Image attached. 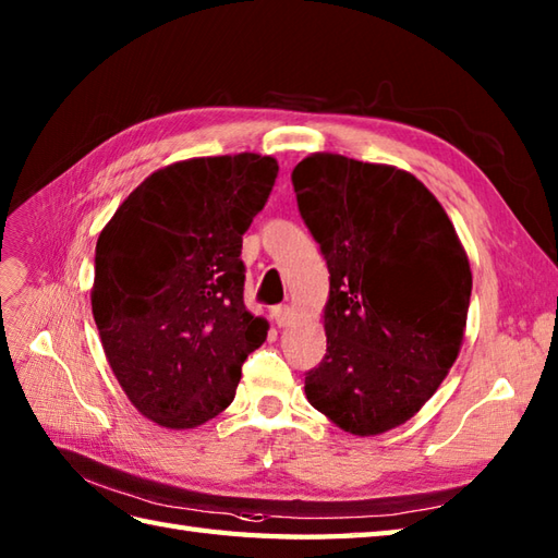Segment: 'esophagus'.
<instances>
[{
    "mask_svg": "<svg viewBox=\"0 0 558 558\" xmlns=\"http://www.w3.org/2000/svg\"><path fill=\"white\" fill-rule=\"evenodd\" d=\"M270 316H272V322H276L280 328H282V326H288V324L292 322V306H288V304H278V306H272Z\"/></svg>",
    "mask_w": 558,
    "mask_h": 558,
    "instance_id": "obj_1",
    "label": "esophagus"
}]
</instances>
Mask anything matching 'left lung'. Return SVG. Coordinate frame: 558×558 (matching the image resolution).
I'll list each match as a JSON object with an SVG mask.
<instances>
[{"label": "left lung", "mask_w": 558, "mask_h": 558, "mask_svg": "<svg viewBox=\"0 0 558 558\" xmlns=\"http://www.w3.org/2000/svg\"><path fill=\"white\" fill-rule=\"evenodd\" d=\"M300 216L330 272L326 354L304 376L340 429L408 422L453 366L472 272L453 222L417 177L316 153L292 170Z\"/></svg>", "instance_id": "8db88e82"}]
</instances>
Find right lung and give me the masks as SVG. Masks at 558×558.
<instances>
[{
  "instance_id": "1",
  "label": "right lung",
  "mask_w": 558,
  "mask_h": 558,
  "mask_svg": "<svg viewBox=\"0 0 558 558\" xmlns=\"http://www.w3.org/2000/svg\"><path fill=\"white\" fill-rule=\"evenodd\" d=\"M278 162L256 153L174 162L141 182L96 246L102 350L141 414L192 429L234 398L268 324L244 306L242 234Z\"/></svg>"
}]
</instances>
